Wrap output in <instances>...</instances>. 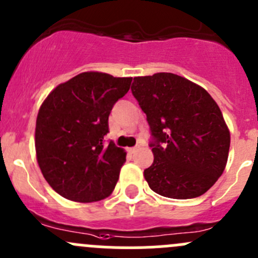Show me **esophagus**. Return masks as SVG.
<instances>
[{
	"instance_id": "34e87169",
	"label": "esophagus",
	"mask_w": 258,
	"mask_h": 258,
	"mask_svg": "<svg viewBox=\"0 0 258 258\" xmlns=\"http://www.w3.org/2000/svg\"><path fill=\"white\" fill-rule=\"evenodd\" d=\"M138 148H139V147L129 148V149H128V151H129V153H130V154H134V153H135V151H137V150H138Z\"/></svg>"
}]
</instances>
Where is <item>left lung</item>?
Listing matches in <instances>:
<instances>
[{"label":"left lung","mask_w":258,"mask_h":258,"mask_svg":"<svg viewBox=\"0 0 258 258\" xmlns=\"http://www.w3.org/2000/svg\"><path fill=\"white\" fill-rule=\"evenodd\" d=\"M132 93L147 114L154 161L144 170L154 192L171 199L205 194L224 172L230 132L211 95L172 73L135 77Z\"/></svg>","instance_id":"1"}]
</instances>
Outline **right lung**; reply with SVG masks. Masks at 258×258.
I'll list each match as a JSON object with an SVG mask.
<instances>
[{"label":"right lung","instance_id":"right-lung-1","mask_svg":"<svg viewBox=\"0 0 258 258\" xmlns=\"http://www.w3.org/2000/svg\"><path fill=\"white\" fill-rule=\"evenodd\" d=\"M132 78L86 72L50 92L36 123L37 161L50 187L78 203L110 195L125 151L105 144L108 118L128 93Z\"/></svg>","mask_w":258,"mask_h":258}]
</instances>
